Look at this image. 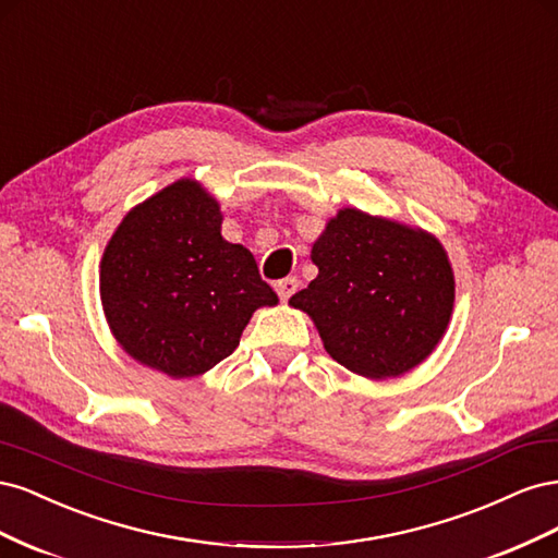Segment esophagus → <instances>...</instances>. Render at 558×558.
I'll list each match as a JSON object with an SVG mask.
<instances>
[{"label": "esophagus", "instance_id": "34e87169", "mask_svg": "<svg viewBox=\"0 0 558 558\" xmlns=\"http://www.w3.org/2000/svg\"><path fill=\"white\" fill-rule=\"evenodd\" d=\"M298 286H300L298 277H286V279H281V281L275 283V289H277L279 298L286 302V300H289V298L298 291Z\"/></svg>", "mask_w": 558, "mask_h": 558}]
</instances>
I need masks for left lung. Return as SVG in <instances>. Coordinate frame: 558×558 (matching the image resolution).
<instances>
[{"instance_id": "left-lung-1", "label": "left lung", "mask_w": 558, "mask_h": 558, "mask_svg": "<svg viewBox=\"0 0 558 558\" xmlns=\"http://www.w3.org/2000/svg\"><path fill=\"white\" fill-rule=\"evenodd\" d=\"M318 277L289 302L307 312L330 356L369 379L408 373L440 342L453 307L442 244L342 209L312 248Z\"/></svg>"}]
</instances>
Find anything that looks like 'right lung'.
Returning a JSON list of instances; mask_svg holds the SVG:
<instances>
[{"label":"right lung","mask_w":558,"mask_h":558,"mask_svg":"<svg viewBox=\"0 0 558 558\" xmlns=\"http://www.w3.org/2000/svg\"><path fill=\"white\" fill-rule=\"evenodd\" d=\"M218 202L181 179L134 207L99 272L111 332L140 363L195 377L238 349L251 314L277 305L256 258L221 238Z\"/></svg>","instance_id":"1"}]
</instances>
